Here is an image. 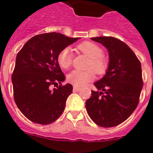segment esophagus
<instances>
[{"label": "esophagus", "instance_id": "obj_1", "mask_svg": "<svg viewBox=\"0 0 153 153\" xmlns=\"http://www.w3.org/2000/svg\"><path fill=\"white\" fill-rule=\"evenodd\" d=\"M81 89L79 87H76V86H74V92H79Z\"/></svg>", "mask_w": 153, "mask_h": 153}]
</instances>
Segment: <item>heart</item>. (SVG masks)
<instances>
[{"mask_svg":"<svg viewBox=\"0 0 153 153\" xmlns=\"http://www.w3.org/2000/svg\"><path fill=\"white\" fill-rule=\"evenodd\" d=\"M77 50L90 58L86 68L92 69L99 75H102L108 69V62L102 56L103 51L99 45L90 41H85L78 44ZM74 60V54L69 47L62 50L57 56V63L61 68L68 69ZM92 70L82 71L73 70L67 75V81L75 86L82 87L94 79V73Z\"/></svg>","mask_w":153,"mask_h":153,"instance_id":"heart-1","label":"heart"}]
</instances>
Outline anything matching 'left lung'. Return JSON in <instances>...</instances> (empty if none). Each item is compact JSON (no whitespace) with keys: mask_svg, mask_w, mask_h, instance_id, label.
<instances>
[{"mask_svg":"<svg viewBox=\"0 0 153 153\" xmlns=\"http://www.w3.org/2000/svg\"><path fill=\"white\" fill-rule=\"evenodd\" d=\"M91 40L106 47L109 62L106 74L94 83L100 91L92 90L86 101V111L97 125L116 126L129 118L139 104L143 85L141 63L119 39L97 36Z\"/></svg>","mask_w":153,"mask_h":153,"instance_id":"left-lung-1","label":"left lung"}]
</instances>
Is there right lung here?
I'll list each match as a JSON object with an SVG mask.
<instances>
[{
    "label": "right lung",
    "mask_w": 153,
    "mask_h": 153,
    "mask_svg": "<svg viewBox=\"0 0 153 153\" xmlns=\"http://www.w3.org/2000/svg\"><path fill=\"white\" fill-rule=\"evenodd\" d=\"M78 39L56 32L41 33L30 39L17 53L11 76L13 98L21 113L32 122L51 124L63 113L73 86L61 84L65 76L57 56ZM58 83L59 87L51 90L52 85Z\"/></svg>",
    "instance_id": "obj_1"
}]
</instances>
